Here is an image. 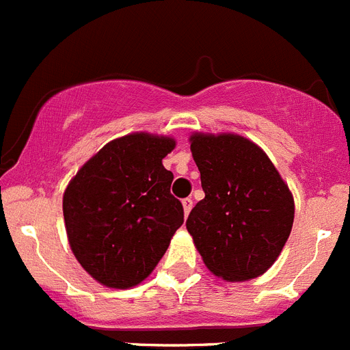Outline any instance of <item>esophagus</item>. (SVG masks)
<instances>
[{
	"instance_id": "1",
	"label": "esophagus",
	"mask_w": 350,
	"mask_h": 350,
	"mask_svg": "<svg viewBox=\"0 0 350 350\" xmlns=\"http://www.w3.org/2000/svg\"><path fill=\"white\" fill-rule=\"evenodd\" d=\"M182 206H184V213H185V217H187L191 208H193V200H191V198H184V200H182Z\"/></svg>"
}]
</instances>
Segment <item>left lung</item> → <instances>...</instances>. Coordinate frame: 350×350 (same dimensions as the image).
<instances>
[{"instance_id":"obj_1","label":"left lung","mask_w":350,"mask_h":350,"mask_svg":"<svg viewBox=\"0 0 350 350\" xmlns=\"http://www.w3.org/2000/svg\"><path fill=\"white\" fill-rule=\"evenodd\" d=\"M205 198L187 217V231L210 271L224 280L262 275L289 238L295 202L261 148L238 135L191 137Z\"/></svg>"}]
</instances>
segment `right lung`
I'll return each instance as SVG.
<instances>
[{
  "mask_svg": "<svg viewBox=\"0 0 350 350\" xmlns=\"http://www.w3.org/2000/svg\"><path fill=\"white\" fill-rule=\"evenodd\" d=\"M175 140L133 133L105 145L79 170L63 198L68 240L82 268L100 284L128 289L165 256L184 208L170 193L163 159Z\"/></svg>",
  "mask_w": 350,
  "mask_h": 350,
  "instance_id": "1",
  "label": "right lung"
}]
</instances>
